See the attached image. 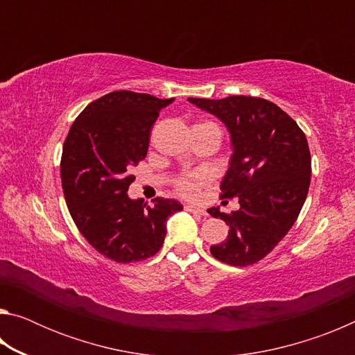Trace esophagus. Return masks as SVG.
Segmentation results:
<instances>
[{"mask_svg": "<svg viewBox=\"0 0 355 355\" xmlns=\"http://www.w3.org/2000/svg\"><path fill=\"white\" fill-rule=\"evenodd\" d=\"M186 208V211H189V213H196V214H200V216H208V213L205 211V209H202V208H197V207H192V205H188V207H184Z\"/></svg>", "mask_w": 355, "mask_h": 355, "instance_id": "esophagus-1", "label": "esophagus"}]
</instances>
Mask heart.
<instances>
[{"mask_svg": "<svg viewBox=\"0 0 355 355\" xmlns=\"http://www.w3.org/2000/svg\"><path fill=\"white\" fill-rule=\"evenodd\" d=\"M208 175L205 172H191L183 173L175 180V189L184 197H194L199 192L200 186L207 183Z\"/></svg>", "mask_w": 355, "mask_h": 355, "instance_id": "obj_1", "label": "heart"}]
</instances>
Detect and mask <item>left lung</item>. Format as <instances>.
I'll return each mask as SVG.
<instances>
[{"instance_id": "obj_1", "label": "left lung", "mask_w": 355, "mask_h": 355, "mask_svg": "<svg viewBox=\"0 0 355 355\" xmlns=\"http://www.w3.org/2000/svg\"><path fill=\"white\" fill-rule=\"evenodd\" d=\"M188 101L222 120L233 146L220 199L236 197L239 209L232 214L208 209L228 225L225 241L211 245L209 252L222 263L249 266L284 239L307 199L311 175L307 137L269 100L232 95Z\"/></svg>"}]
</instances>
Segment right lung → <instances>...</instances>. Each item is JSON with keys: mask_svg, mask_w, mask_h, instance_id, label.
Returning <instances> with one entry per match:
<instances>
[{"mask_svg": "<svg viewBox=\"0 0 355 355\" xmlns=\"http://www.w3.org/2000/svg\"><path fill=\"white\" fill-rule=\"evenodd\" d=\"M173 98L116 91L89 103L65 137L62 191L71 219L92 248L117 263L153 257L166 238V220L183 207L156 197L131 200L133 166L146 158L150 131Z\"/></svg>", "mask_w": 355, "mask_h": 355, "instance_id": "1", "label": "right lung"}]
</instances>
